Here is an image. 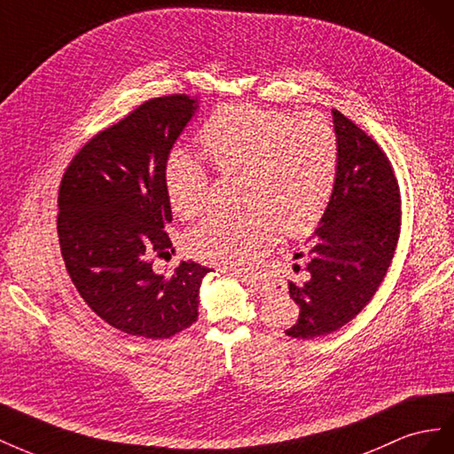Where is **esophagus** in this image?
<instances>
[{
  "instance_id": "esophagus-1",
  "label": "esophagus",
  "mask_w": 454,
  "mask_h": 454,
  "mask_svg": "<svg viewBox=\"0 0 454 454\" xmlns=\"http://www.w3.org/2000/svg\"><path fill=\"white\" fill-rule=\"evenodd\" d=\"M239 279L247 285L253 293L258 294H268V285L261 278H249V276H239Z\"/></svg>"
}]
</instances>
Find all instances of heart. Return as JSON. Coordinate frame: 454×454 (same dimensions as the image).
<instances>
[{
    "label": "heart",
    "instance_id": "heart-1",
    "mask_svg": "<svg viewBox=\"0 0 454 454\" xmlns=\"http://www.w3.org/2000/svg\"><path fill=\"white\" fill-rule=\"evenodd\" d=\"M200 142L220 175H243L241 203L251 207L190 230L186 247L200 261L251 268L276 243L278 231L302 236L327 211L340 146L323 115L224 106L205 123ZM165 190L173 211L193 218L209 198V175L198 160L176 150L165 165Z\"/></svg>",
    "mask_w": 454,
    "mask_h": 454
}]
</instances>
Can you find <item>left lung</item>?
<instances>
[{
    "instance_id": "obj_1",
    "label": "left lung",
    "mask_w": 454,
    "mask_h": 454,
    "mask_svg": "<svg viewBox=\"0 0 454 454\" xmlns=\"http://www.w3.org/2000/svg\"><path fill=\"white\" fill-rule=\"evenodd\" d=\"M340 146L339 176L314 236L293 258L302 279L289 283L299 319L285 334L309 340L352 321L377 293L399 238V186L386 153L365 131L333 110ZM299 271V264L293 266Z\"/></svg>"
}]
</instances>
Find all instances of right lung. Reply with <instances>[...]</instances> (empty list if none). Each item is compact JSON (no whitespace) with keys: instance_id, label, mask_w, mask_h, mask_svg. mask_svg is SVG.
Wrapping results in <instances>:
<instances>
[{"instance_id":"1","label":"right lung","mask_w":454,"mask_h":454,"mask_svg":"<svg viewBox=\"0 0 454 454\" xmlns=\"http://www.w3.org/2000/svg\"><path fill=\"white\" fill-rule=\"evenodd\" d=\"M188 95L152 98L77 152L59 192V243L77 293L121 333L169 339L198 319L211 268L180 262L155 274L153 258L175 253L165 226L171 203L165 165L198 112Z\"/></svg>"}]
</instances>
